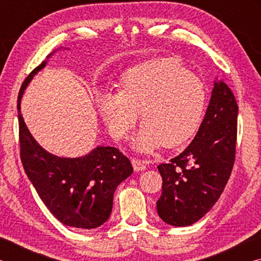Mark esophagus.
Returning <instances> with one entry per match:
<instances>
[{
    "mask_svg": "<svg viewBox=\"0 0 261 261\" xmlns=\"http://www.w3.org/2000/svg\"><path fill=\"white\" fill-rule=\"evenodd\" d=\"M131 162H132V166H134V169L136 171H141V170L146 169V162H145L144 160H140V159L134 158L131 160Z\"/></svg>",
    "mask_w": 261,
    "mask_h": 261,
    "instance_id": "1",
    "label": "esophagus"
}]
</instances>
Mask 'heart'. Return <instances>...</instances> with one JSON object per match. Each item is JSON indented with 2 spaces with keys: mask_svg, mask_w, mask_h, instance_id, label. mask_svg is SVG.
<instances>
[{
  "mask_svg": "<svg viewBox=\"0 0 261 261\" xmlns=\"http://www.w3.org/2000/svg\"><path fill=\"white\" fill-rule=\"evenodd\" d=\"M205 106L204 84L171 59L137 65L122 76L120 91L96 95L100 116L117 140L129 136L140 113L144 125L132 144L141 153L187 143L199 129Z\"/></svg>",
  "mask_w": 261,
  "mask_h": 261,
  "instance_id": "1",
  "label": "heart"
}]
</instances>
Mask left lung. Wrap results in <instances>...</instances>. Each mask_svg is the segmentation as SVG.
<instances>
[{
	"label": "left lung",
	"mask_w": 261,
	"mask_h": 261,
	"mask_svg": "<svg viewBox=\"0 0 261 261\" xmlns=\"http://www.w3.org/2000/svg\"><path fill=\"white\" fill-rule=\"evenodd\" d=\"M237 114L230 88L222 81L215 82L194 139L169 163L158 166L162 194L156 210L166 223L191 226L218 201L235 162Z\"/></svg>",
	"instance_id": "obj_1"
}]
</instances>
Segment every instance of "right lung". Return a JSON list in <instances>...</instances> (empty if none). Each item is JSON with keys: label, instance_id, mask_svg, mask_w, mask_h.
Segmentation results:
<instances>
[{"label": "right lung", "instance_id": "add662e5", "mask_svg": "<svg viewBox=\"0 0 261 261\" xmlns=\"http://www.w3.org/2000/svg\"><path fill=\"white\" fill-rule=\"evenodd\" d=\"M46 63L43 61L29 74L17 100L21 163L43 204L60 222L81 230L98 228L112 213L115 190L134 168L115 147L98 146L81 158H61L37 143L21 116L20 100L31 79Z\"/></svg>", "mask_w": 261, "mask_h": 261}]
</instances>
